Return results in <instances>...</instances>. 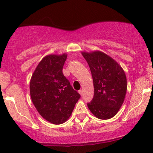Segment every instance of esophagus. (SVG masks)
<instances>
[{"mask_svg":"<svg viewBox=\"0 0 153 153\" xmlns=\"http://www.w3.org/2000/svg\"><path fill=\"white\" fill-rule=\"evenodd\" d=\"M78 93H80V95H82V90H80V91H78Z\"/></svg>","mask_w":153,"mask_h":153,"instance_id":"esophagus-1","label":"esophagus"}]
</instances>
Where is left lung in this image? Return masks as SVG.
Returning <instances> with one entry per match:
<instances>
[{"label":"left lung","instance_id":"obj_1","mask_svg":"<svg viewBox=\"0 0 153 153\" xmlns=\"http://www.w3.org/2000/svg\"><path fill=\"white\" fill-rule=\"evenodd\" d=\"M82 55L89 65L94 85V96L88 103V108L97 118H111L126 97V73L114 59L101 51L82 52Z\"/></svg>","mask_w":153,"mask_h":153}]
</instances>
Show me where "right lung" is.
I'll list each match as a JSON object with an SVG mask.
<instances>
[{
  "mask_svg": "<svg viewBox=\"0 0 153 153\" xmlns=\"http://www.w3.org/2000/svg\"><path fill=\"white\" fill-rule=\"evenodd\" d=\"M67 54L48 55L40 60L30 82V94L39 114L55 125L65 123L80 95L64 76Z\"/></svg>",
  "mask_w": 153,
  "mask_h": 153,
  "instance_id": "right-lung-1",
  "label": "right lung"
}]
</instances>
